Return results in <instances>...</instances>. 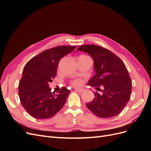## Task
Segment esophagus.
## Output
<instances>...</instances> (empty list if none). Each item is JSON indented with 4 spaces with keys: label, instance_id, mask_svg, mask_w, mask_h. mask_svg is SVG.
I'll list each match as a JSON object with an SVG mask.
<instances>
[{
    "label": "esophagus",
    "instance_id": "34e87169",
    "mask_svg": "<svg viewBox=\"0 0 151 151\" xmlns=\"http://www.w3.org/2000/svg\"><path fill=\"white\" fill-rule=\"evenodd\" d=\"M75 90L77 91H78L79 93H82L84 91L83 89H81V88H76Z\"/></svg>",
    "mask_w": 151,
    "mask_h": 151
}]
</instances>
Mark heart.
Returning a JSON list of instances; mask_svg holds the SVG:
<instances>
[{
	"mask_svg": "<svg viewBox=\"0 0 151 151\" xmlns=\"http://www.w3.org/2000/svg\"><path fill=\"white\" fill-rule=\"evenodd\" d=\"M82 84V81L81 79H76L72 82V84L75 86H79Z\"/></svg>",
	"mask_w": 151,
	"mask_h": 151,
	"instance_id": "obj_1",
	"label": "heart"
}]
</instances>
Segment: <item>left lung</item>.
<instances>
[{"instance_id":"obj_1","label":"left lung","mask_w":151,"mask_h":151,"mask_svg":"<svg viewBox=\"0 0 151 151\" xmlns=\"http://www.w3.org/2000/svg\"><path fill=\"white\" fill-rule=\"evenodd\" d=\"M79 50L88 53L94 61L96 74L88 84L102 92L94 93L93 100L86 104L87 107L100 118L118 115L129 101L132 93V81L124 63L109 50L98 45H83L76 52Z\"/></svg>"}]
</instances>
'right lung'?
I'll return each mask as SVG.
<instances>
[{
  "mask_svg": "<svg viewBox=\"0 0 151 151\" xmlns=\"http://www.w3.org/2000/svg\"><path fill=\"white\" fill-rule=\"evenodd\" d=\"M75 48V46H59L45 50L26 64L18 93L22 106L31 116L47 119L63 106L70 91L63 87L56 94L51 92L49 83L56 76L60 59Z\"/></svg>",
  "mask_w": 151,
  "mask_h": 151,
  "instance_id": "1",
  "label": "right lung"
}]
</instances>
